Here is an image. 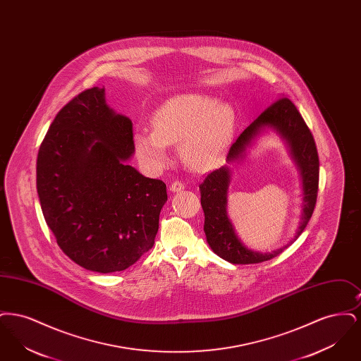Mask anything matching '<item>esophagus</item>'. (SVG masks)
Wrapping results in <instances>:
<instances>
[{
	"mask_svg": "<svg viewBox=\"0 0 361 361\" xmlns=\"http://www.w3.org/2000/svg\"><path fill=\"white\" fill-rule=\"evenodd\" d=\"M184 188H185V185H184L183 183H180V181H174V183H172V185L169 187L171 192H173V193H176V192H181Z\"/></svg>",
	"mask_w": 361,
	"mask_h": 361,
	"instance_id": "34e87169",
	"label": "esophagus"
}]
</instances>
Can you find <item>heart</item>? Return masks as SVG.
Here are the masks:
<instances>
[{"label":"heart","instance_id":"1","mask_svg":"<svg viewBox=\"0 0 361 361\" xmlns=\"http://www.w3.org/2000/svg\"><path fill=\"white\" fill-rule=\"evenodd\" d=\"M153 130L134 134L140 164L158 171L169 159L168 146L178 145L180 157L195 171L212 168L227 150L235 127V112L226 102L203 94H177L155 109Z\"/></svg>","mask_w":361,"mask_h":361}]
</instances>
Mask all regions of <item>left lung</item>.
Instances as JSON below:
<instances>
[{
  "label": "left lung",
  "mask_w": 361,
  "mask_h": 361,
  "mask_svg": "<svg viewBox=\"0 0 361 361\" xmlns=\"http://www.w3.org/2000/svg\"><path fill=\"white\" fill-rule=\"evenodd\" d=\"M274 131L281 137L300 173L302 181V214L296 233L287 245L272 252H256L249 249L235 233L227 214V193L231 181V169L224 165L209 173L199 185L202 207L204 211V233L212 252L231 264H258L280 255L296 240L309 224L312 215L319 178V159L317 146L307 124L300 116L290 99H281L262 112L256 121L243 130L238 139L231 145L227 164H240L246 157L258 137Z\"/></svg>",
  "instance_id": "8db88e82"
}]
</instances>
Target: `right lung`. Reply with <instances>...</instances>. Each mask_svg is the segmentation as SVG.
<instances>
[{
  "mask_svg": "<svg viewBox=\"0 0 361 361\" xmlns=\"http://www.w3.org/2000/svg\"><path fill=\"white\" fill-rule=\"evenodd\" d=\"M133 137L131 121L96 86L58 112L40 145L44 219L63 253L87 271L121 272L154 245L166 185L128 165Z\"/></svg>",
  "mask_w": 361,
  "mask_h": 361,
  "instance_id": "obj_1",
  "label": "right lung"
}]
</instances>
